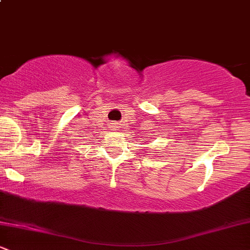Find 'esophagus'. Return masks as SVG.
I'll list each match as a JSON object with an SVG mask.
<instances>
[{
    "label": "esophagus",
    "mask_w": 250,
    "mask_h": 250,
    "mask_svg": "<svg viewBox=\"0 0 250 250\" xmlns=\"http://www.w3.org/2000/svg\"><path fill=\"white\" fill-rule=\"evenodd\" d=\"M110 128H111V130H119V125H117V123H111L110 125Z\"/></svg>",
    "instance_id": "34e87169"
}]
</instances>
